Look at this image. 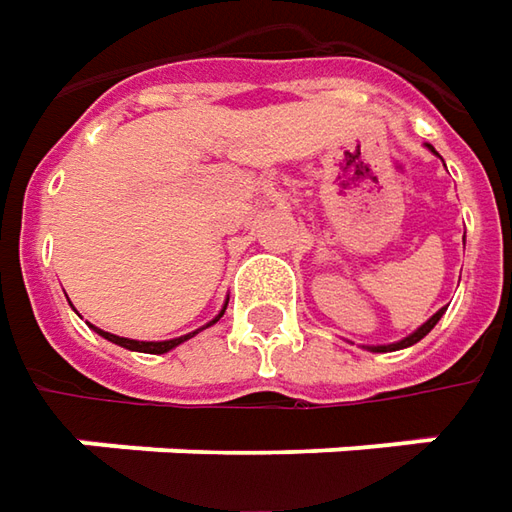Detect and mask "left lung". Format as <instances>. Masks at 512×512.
I'll use <instances>...</instances> for the list:
<instances>
[{
  "label": "left lung",
  "mask_w": 512,
  "mask_h": 512,
  "mask_svg": "<svg viewBox=\"0 0 512 512\" xmlns=\"http://www.w3.org/2000/svg\"><path fill=\"white\" fill-rule=\"evenodd\" d=\"M430 150H433V148H430ZM433 153H436V150H433ZM444 310H447V307H442V310H436V313H433V316H430V319H427V322H424V325L419 327V330H413V333H410L407 339H402V342H396V344H373V347H367V350H373V353H387V350H402V347H410V344L422 342L424 336H427V333H430V330L436 327V322L442 319Z\"/></svg>",
  "instance_id": "8db88e82"
}]
</instances>
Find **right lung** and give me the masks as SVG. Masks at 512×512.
<instances>
[{
	"instance_id": "right-lung-1",
	"label": "right lung",
	"mask_w": 512,
	"mask_h": 512,
	"mask_svg": "<svg viewBox=\"0 0 512 512\" xmlns=\"http://www.w3.org/2000/svg\"><path fill=\"white\" fill-rule=\"evenodd\" d=\"M225 307H222V313H219V316H216L213 322H207L205 327L216 325V322H219V319L225 316ZM90 327H93V325H90ZM205 327H199V330H205ZM93 330H96L99 336H105L108 342L119 344V347H125V350H136V353H168V350L179 347V344L187 342V339H193V336L199 333V330H193V333H187V336H179V339H168V342H136V339H125V336H113V333H105V330H99V327H93Z\"/></svg>"
}]
</instances>
